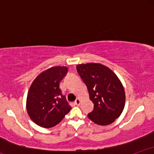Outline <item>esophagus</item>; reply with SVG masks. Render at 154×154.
<instances>
[{
    "mask_svg": "<svg viewBox=\"0 0 154 154\" xmlns=\"http://www.w3.org/2000/svg\"><path fill=\"white\" fill-rule=\"evenodd\" d=\"M80 102H81L80 98H77V99H76V100L75 101V103L77 106H79V104H80Z\"/></svg>",
    "mask_w": 154,
    "mask_h": 154,
    "instance_id": "esophagus-1",
    "label": "esophagus"
}]
</instances>
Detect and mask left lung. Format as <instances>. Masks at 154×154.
Masks as SVG:
<instances>
[{
	"label": "left lung",
	"instance_id": "obj_1",
	"mask_svg": "<svg viewBox=\"0 0 154 154\" xmlns=\"http://www.w3.org/2000/svg\"><path fill=\"white\" fill-rule=\"evenodd\" d=\"M77 70L94 103L88 118L103 126L114 122L125 105V92L120 79L109 67L99 63L78 64Z\"/></svg>",
	"mask_w": 154,
	"mask_h": 154
}]
</instances>
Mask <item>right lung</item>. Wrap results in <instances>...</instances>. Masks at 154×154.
Instances as JSON below:
<instances>
[{
    "mask_svg": "<svg viewBox=\"0 0 154 154\" xmlns=\"http://www.w3.org/2000/svg\"><path fill=\"white\" fill-rule=\"evenodd\" d=\"M67 72L66 66L51 67L39 74L32 83L26 107L28 115L38 126L53 128L71 110L59 88Z\"/></svg>",
    "mask_w": 154,
    "mask_h": 154,
    "instance_id": "obj_1",
    "label": "right lung"
}]
</instances>
